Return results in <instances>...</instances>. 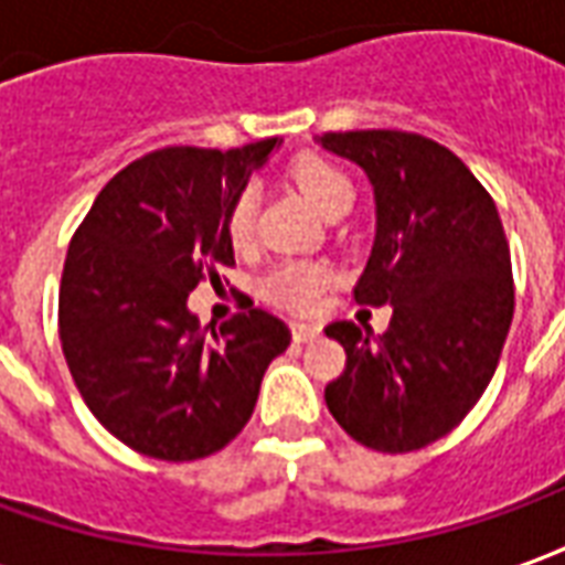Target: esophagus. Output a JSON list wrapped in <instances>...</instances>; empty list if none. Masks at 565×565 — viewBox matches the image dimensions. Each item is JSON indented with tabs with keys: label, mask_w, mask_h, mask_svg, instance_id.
Returning a JSON list of instances; mask_svg holds the SVG:
<instances>
[{
	"label": "esophagus",
	"mask_w": 565,
	"mask_h": 565,
	"mask_svg": "<svg viewBox=\"0 0 565 565\" xmlns=\"http://www.w3.org/2000/svg\"><path fill=\"white\" fill-rule=\"evenodd\" d=\"M318 335H320V327H315V323H294V342L296 344L315 342Z\"/></svg>",
	"instance_id": "1"
}]
</instances>
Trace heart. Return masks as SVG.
Wrapping results in <instances>:
<instances>
[{
    "mask_svg": "<svg viewBox=\"0 0 565 565\" xmlns=\"http://www.w3.org/2000/svg\"><path fill=\"white\" fill-rule=\"evenodd\" d=\"M294 181L302 190V196L323 217H330L335 209L354 202L351 178L335 162L323 160V157H302L294 166ZM254 211H257L254 193H242L233 202L230 217H226V230H230L235 247H247L254 242ZM323 287H327V269H320L315 263H281L266 275L263 296L275 306L287 308V311H308V308L318 306Z\"/></svg>",
    "mask_w": 565,
    "mask_h": 565,
    "instance_id": "b5f03b06",
    "label": "heart"
}]
</instances>
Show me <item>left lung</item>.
<instances>
[{
    "instance_id": "left-lung-1",
    "label": "left lung",
    "mask_w": 565,
    "mask_h": 565,
    "mask_svg": "<svg viewBox=\"0 0 565 565\" xmlns=\"http://www.w3.org/2000/svg\"><path fill=\"white\" fill-rule=\"evenodd\" d=\"M315 141L366 172L375 242L354 299L393 308L379 339L348 320L327 327L348 363L323 399L366 448H426L472 412L509 335L514 287L499 211L460 157L424 136L360 129Z\"/></svg>"
}]
</instances>
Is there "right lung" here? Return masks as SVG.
<instances>
[{
    "label": "right lung",
    "instance_id": "obj_1",
    "mask_svg": "<svg viewBox=\"0 0 565 565\" xmlns=\"http://www.w3.org/2000/svg\"><path fill=\"white\" fill-rule=\"evenodd\" d=\"M278 145L153 150L103 186L68 245V372L96 420L145 457L184 462L226 448L290 344L269 311L250 308L217 332L186 306L205 275L235 263L226 217Z\"/></svg>",
    "mask_w": 565,
    "mask_h": 565
}]
</instances>
